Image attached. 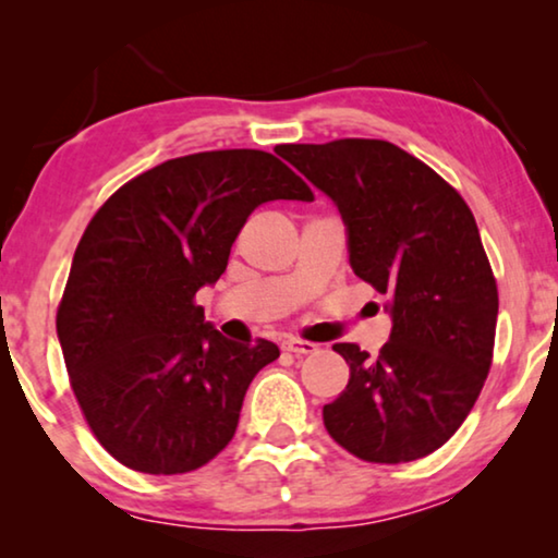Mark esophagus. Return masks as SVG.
<instances>
[{"instance_id": "esophagus-1", "label": "esophagus", "mask_w": 558, "mask_h": 558, "mask_svg": "<svg viewBox=\"0 0 558 558\" xmlns=\"http://www.w3.org/2000/svg\"><path fill=\"white\" fill-rule=\"evenodd\" d=\"M281 348H284L287 353H292V355H310V353H315V350H317L315 342H310V340H296V338L284 340V342H281Z\"/></svg>"}]
</instances>
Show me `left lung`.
<instances>
[{
	"mask_svg": "<svg viewBox=\"0 0 558 558\" xmlns=\"http://www.w3.org/2000/svg\"><path fill=\"white\" fill-rule=\"evenodd\" d=\"M338 203L350 266L388 296L391 340L373 357L338 342L350 378L325 429L365 462H414L460 429L493 365L498 284L470 205L429 165L384 140L277 149Z\"/></svg>",
	"mask_w": 558,
	"mask_h": 558,
	"instance_id": "1",
	"label": "left lung"
}]
</instances>
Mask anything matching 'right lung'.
I'll use <instances>...</instances> for the list:
<instances>
[{
  "instance_id": "add662e5",
  "label": "right lung",
  "mask_w": 558,
  "mask_h": 558,
  "mask_svg": "<svg viewBox=\"0 0 558 558\" xmlns=\"http://www.w3.org/2000/svg\"><path fill=\"white\" fill-rule=\"evenodd\" d=\"M269 201L315 193L269 151H197L136 174L83 231L56 327L83 418L124 468L208 464L233 439L248 384L279 357L269 340H226L195 304Z\"/></svg>"
}]
</instances>
